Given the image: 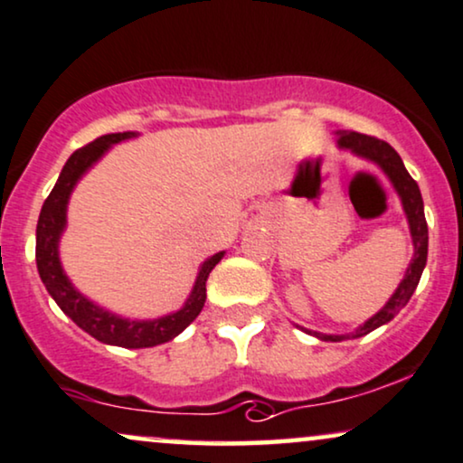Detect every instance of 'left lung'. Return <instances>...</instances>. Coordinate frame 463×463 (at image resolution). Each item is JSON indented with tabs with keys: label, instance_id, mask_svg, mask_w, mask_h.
I'll list each match as a JSON object with an SVG mask.
<instances>
[{
	"label": "left lung",
	"instance_id": "8db88e82",
	"mask_svg": "<svg viewBox=\"0 0 463 463\" xmlns=\"http://www.w3.org/2000/svg\"><path fill=\"white\" fill-rule=\"evenodd\" d=\"M339 146L350 147L352 152H356L358 156L369 158V161L378 163L384 174L389 175L392 186L397 188L399 197L403 202V210L408 214V222H410V233H412V242H414V258L410 261L406 277L403 281L399 283V288L395 289V294L391 296V300L386 302L384 309H380L375 313L369 322H364L361 328H356L350 335H319L322 341H344V339H358V336L371 333V330L380 328L382 324L391 322L392 317L397 316L403 307L408 305V300L412 298L416 285L420 281V275H423V268L427 264V221H425V210H423V197H420L419 184H416L412 175L408 174V169L403 167L402 156L395 152V147L386 144V141L378 139V137L371 135H363L356 133V130H339Z\"/></svg>",
	"mask_w": 463,
	"mask_h": 463
}]
</instances>
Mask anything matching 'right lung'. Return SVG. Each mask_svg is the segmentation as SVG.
Wrapping results in <instances>:
<instances>
[{
    "instance_id": "add662e5",
    "label": "right lung",
    "mask_w": 463,
    "mask_h": 463,
    "mask_svg": "<svg viewBox=\"0 0 463 463\" xmlns=\"http://www.w3.org/2000/svg\"><path fill=\"white\" fill-rule=\"evenodd\" d=\"M128 137H135V133L102 135L99 139H94L92 144L72 152V156L68 158L60 178L55 182L53 191L49 193V197L43 203V210H40L36 227V264L47 292L53 296L60 309L79 328H83L85 333H90L94 339L102 341V344L119 347H152L178 336L199 316L205 302V281H208L213 268L221 261L222 253H216L208 261H203L191 298L186 300V305L178 313H171V316H165L161 319H152V322H130V319L118 317L92 305V302L83 298L72 288L64 270H61L60 258H57V241H60V233L66 225V203L68 197H71L72 186L77 184V180L81 178L83 171L90 165L99 161L107 147L122 139H128Z\"/></svg>"
}]
</instances>
